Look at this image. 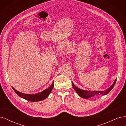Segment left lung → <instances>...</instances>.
I'll list each match as a JSON object with an SVG mask.
<instances>
[{"instance_id": "obj_1", "label": "left lung", "mask_w": 126, "mask_h": 126, "mask_svg": "<svg viewBox=\"0 0 126 126\" xmlns=\"http://www.w3.org/2000/svg\"><path fill=\"white\" fill-rule=\"evenodd\" d=\"M117 79L115 80V81H114L113 83V84L111 86V87H110L108 89L105 91H86V90H83L81 89H79L77 87H76L73 82H72V86H73L74 89L76 91V93L79 95L80 97H81L85 99H87L89 97H91L93 96H94V95L98 94H101L103 95H105L108 94L110 91L112 90V89L113 88L114 86H115L116 82Z\"/></svg>"}]
</instances>
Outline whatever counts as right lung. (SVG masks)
Returning <instances> with one entry per match:
<instances>
[{
  "label": "right lung",
  "instance_id": "right-lung-1",
  "mask_svg": "<svg viewBox=\"0 0 126 126\" xmlns=\"http://www.w3.org/2000/svg\"><path fill=\"white\" fill-rule=\"evenodd\" d=\"M54 82H53L52 85L49 88L43 91L41 93H39L36 94H24L16 90H15L13 87V89L14 90L15 93H16L20 97L24 98L25 99L28 101L35 102V101H41L45 99L49 96V94H50L52 89H53V88H54Z\"/></svg>",
  "mask_w": 126,
  "mask_h": 126
}]
</instances>
